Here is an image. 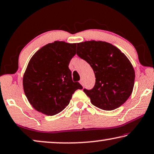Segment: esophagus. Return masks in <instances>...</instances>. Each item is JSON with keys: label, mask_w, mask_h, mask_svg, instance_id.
Masks as SVG:
<instances>
[{"label": "esophagus", "mask_w": 154, "mask_h": 154, "mask_svg": "<svg viewBox=\"0 0 154 154\" xmlns=\"http://www.w3.org/2000/svg\"><path fill=\"white\" fill-rule=\"evenodd\" d=\"M80 83H81L82 86H83V81H82V80H81L80 81Z\"/></svg>", "instance_id": "1"}]
</instances>
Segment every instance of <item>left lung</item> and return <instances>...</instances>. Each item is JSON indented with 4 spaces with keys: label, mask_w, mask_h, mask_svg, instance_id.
I'll use <instances>...</instances> for the list:
<instances>
[{
    "label": "left lung",
    "mask_w": 154,
    "mask_h": 154,
    "mask_svg": "<svg viewBox=\"0 0 154 154\" xmlns=\"http://www.w3.org/2000/svg\"><path fill=\"white\" fill-rule=\"evenodd\" d=\"M76 53L94 73V87L83 90L91 103L104 110H115L125 103L135 81L134 69L125 54L112 44L94 40L78 43Z\"/></svg>",
    "instance_id": "8db88e82"
}]
</instances>
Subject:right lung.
Returning <instances> with one entry per match:
<instances>
[{
    "mask_svg": "<svg viewBox=\"0 0 154 154\" xmlns=\"http://www.w3.org/2000/svg\"><path fill=\"white\" fill-rule=\"evenodd\" d=\"M76 44L55 41L37 51L23 77L24 93L37 111L48 116L60 112L72 94L82 87L73 82L69 64L75 55Z\"/></svg>",
    "mask_w": 154,
    "mask_h": 154,
    "instance_id": "right-lung-1",
    "label": "right lung"
}]
</instances>
